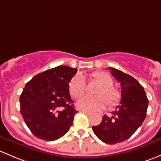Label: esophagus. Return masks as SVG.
<instances>
[{
  "instance_id": "esophagus-1",
  "label": "esophagus",
  "mask_w": 161,
  "mask_h": 161,
  "mask_svg": "<svg viewBox=\"0 0 161 161\" xmlns=\"http://www.w3.org/2000/svg\"><path fill=\"white\" fill-rule=\"evenodd\" d=\"M82 113H85V114L88 115V116H90V115L92 114V113H90V112L86 111V110H82Z\"/></svg>"
}]
</instances>
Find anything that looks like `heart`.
<instances>
[{
    "instance_id": "heart-1",
    "label": "heart",
    "mask_w": 161,
    "mask_h": 161,
    "mask_svg": "<svg viewBox=\"0 0 161 161\" xmlns=\"http://www.w3.org/2000/svg\"><path fill=\"white\" fill-rule=\"evenodd\" d=\"M91 79L100 84L101 87L96 92L100 96H84L78 100L77 106L82 110L96 112L100 111L105 108V105L109 107H114L121 99V93L113 86V79L109 74L104 72H96L91 75ZM86 90L85 78L78 75L72 78L69 83V92L71 96L77 98L84 94Z\"/></svg>"
}]
</instances>
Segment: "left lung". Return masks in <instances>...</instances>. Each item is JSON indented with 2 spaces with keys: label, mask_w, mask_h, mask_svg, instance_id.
Instances as JSON below:
<instances>
[{
  "label": "left lung",
  "mask_w": 161,
  "mask_h": 161,
  "mask_svg": "<svg viewBox=\"0 0 161 161\" xmlns=\"http://www.w3.org/2000/svg\"><path fill=\"white\" fill-rule=\"evenodd\" d=\"M111 74L121 86L120 104L109 117L104 115L92 130L99 140L115 144L129 139L141 126L147 116L148 99L137 80L122 71L109 67Z\"/></svg>",
  "instance_id": "8db88e82"
}]
</instances>
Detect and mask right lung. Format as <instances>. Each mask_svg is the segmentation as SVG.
Masks as SVG:
<instances>
[{"mask_svg":"<svg viewBox=\"0 0 161 161\" xmlns=\"http://www.w3.org/2000/svg\"><path fill=\"white\" fill-rule=\"evenodd\" d=\"M76 72V68L59 65L34 76L25 86L20 96L21 114L36 137L53 141L70 129L78 111L69 83Z\"/></svg>","mask_w":161,"mask_h":161,"instance_id":"obj_1","label":"right lung"}]
</instances>
